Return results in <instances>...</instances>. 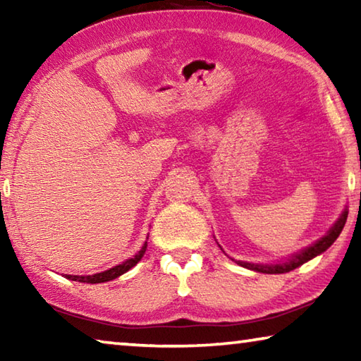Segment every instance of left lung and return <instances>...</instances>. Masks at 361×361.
<instances>
[{
  "mask_svg": "<svg viewBox=\"0 0 361 361\" xmlns=\"http://www.w3.org/2000/svg\"><path fill=\"white\" fill-rule=\"evenodd\" d=\"M347 215H349V212L347 209L342 212V215L339 216L338 221L333 224V228L328 231L326 235H323L320 240H317L314 245L307 247L302 252H299L298 255L291 256V258L286 261V262H280V264H253V262H245V261H235L237 264H240L242 267H247V269H252V271L256 272H262V274H285V272H290L293 269L299 267L304 262L310 261L315 256L322 255L325 250H328L329 247L333 245L334 240L338 239L341 231L344 229V224L347 221Z\"/></svg>",
  "mask_w": 361,
  "mask_h": 361,
  "instance_id": "left-lung-1",
  "label": "left lung"
}]
</instances>
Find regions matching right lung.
Masks as SVG:
<instances>
[{
    "label": "right lung",
    "instance_id": "add662e5",
    "mask_svg": "<svg viewBox=\"0 0 361 361\" xmlns=\"http://www.w3.org/2000/svg\"><path fill=\"white\" fill-rule=\"evenodd\" d=\"M146 247H148V242L143 243V247L140 252L133 256V258L127 259L122 262V264L114 266L111 269H108V271H103L99 274H94V276H66V279L70 280H75V282H81V283H103V282H109V280H114L118 279L122 274H126L129 269H132L133 266L137 264V262L142 259V256L146 252Z\"/></svg>",
    "mask_w": 361,
    "mask_h": 361
}]
</instances>
